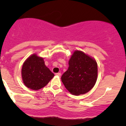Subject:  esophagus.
<instances>
[{
    "label": "esophagus",
    "instance_id": "obj_1",
    "mask_svg": "<svg viewBox=\"0 0 126 126\" xmlns=\"http://www.w3.org/2000/svg\"><path fill=\"white\" fill-rule=\"evenodd\" d=\"M55 75L57 76H61V73L60 72H58V73H55Z\"/></svg>",
    "mask_w": 126,
    "mask_h": 126
}]
</instances>
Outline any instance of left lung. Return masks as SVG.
I'll list each match as a JSON object with an SVG mask.
<instances>
[{
	"instance_id": "8db88e82",
	"label": "left lung",
	"mask_w": 126,
	"mask_h": 126,
	"mask_svg": "<svg viewBox=\"0 0 126 126\" xmlns=\"http://www.w3.org/2000/svg\"><path fill=\"white\" fill-rule=\"evenodd\" d=\"M97 64L96 60L83 52L76 50L69 61V67L62 77L66 88L79 96L88 92L96 83Z\"/></svg>"
}]
</instances>
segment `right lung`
<instances>
[{
    "label": "right lung",
    "instance_id": "right-lung-1",
    "mask_svg": "<svg viewBox=\"0 0 126 126\" xmlns=\"http://www.w3.org/2000/svg\"><path fill=\"white\" fill-rule=\"evenodd\" d=\"M22 78L25 86L33 90L44 87L54 77V73L46 66L43 58L33 54L22 65Z\"/></svg>",
    "mask_w": 126,
    "mask_h": 126
}]
</instances>
